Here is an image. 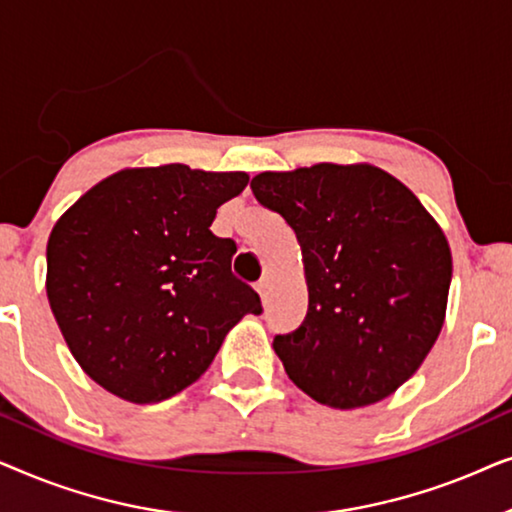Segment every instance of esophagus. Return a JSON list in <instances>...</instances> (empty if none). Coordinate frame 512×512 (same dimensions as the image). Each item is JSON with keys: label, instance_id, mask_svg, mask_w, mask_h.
I'll return each mask as SVG.
<instances>
[{"label": "esophagus", "instance_id": "34e87169", "mask_svg": "<svg viewBox=\"0 0 512 512\" xmlns=\"http://www.w3.org/2000/svg\"><path fill=\"white\" fill-rule=\"evenodd\" d=\"M256 291L261 293V298H263V300L268 298V293H270V279H261V282L256 284Z\"/></svg>", "mask_w": 512, "mask_h": 512}]
</instances>
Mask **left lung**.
Returning <instances> with one entry per match:
<instances>
[{
  "mask_svg": "<svg viewBox=\"0 0 512 512\" xmlns=\"http://www.w3.org/2000/svg\"><path fill=\"white\" fill-rule=\"evenodd\" d=\"M251 191L298 237L307 314L272 347L321 405L354 410L394 394L445 324L452 251L417 195L370 163L261 172Z\"/></svg>",
  "mask_w": 512,
  "mask_h": 512,
  "instance_id": "obj_1",
  "label": "left lung"
}]
</instances>
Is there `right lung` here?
Listing matches in <instances>:
<instances>
[{"label": "right lung", "mask_w": 512, "mask_h": 512, "mask_svg": "<svg viewBox=\"0 0 512 512\" xmlns=\"http://www.w3.org/2000/svg\"><path fill=\"white\" fill-rule=\"evenodd\" d=\"M247 172L172 163L125 167L83 193L51 230L46 296L76 363L130 403H160L198 380L258 293L230 272L216 209Z\"/></svg>", "instance_id": "add662e5"}]
</instances>
